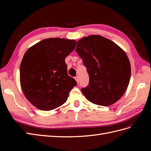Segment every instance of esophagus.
I'll return each instance as SVG.
<instances>
[{"label": "esophagus", "mask_w": 151, "mask_h": 151, "mask_svg": "<svg viewBox=\"0 0 151 151\" xmlns=\"http://www.w3.org/2000/svg\"><path fill=\"white\" fill-rule=\"evenodd\" d=\"M75 80L76 81V82L77 83H79V77H77V76H76V77H75Z\"/></svg>", "instance_id": "obj_1"}]
</instances>
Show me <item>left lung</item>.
I'll list each match as a JSON object with an SVG mask.
<instances>
[{"mask_svg": "<svg viewBox=\"0 0 151 151\" xmlns=\"http://www.w3.org/2000/svg\"><path fill=\"white\" fill-rule=\"evenodd\" d=\"M76 51L89 76L88 86L81 89L87 99L104 106L119 100L131 76L129 59L123 49L102 36L90 35L77 42Z\"/></svg>", "mask_w": 151, "mask_h": 151, "instance_id": "8db88e82", "label": "left lung"}]
</instances>
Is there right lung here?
Segmentation results:
<instances>
[{
	"label": "right lung",
	"mask_w": 151,
	"mask_h": 151,
	"mask_svg": "<svg viewBox=\"0 0 151 151\" xmlns=\"http://www.w3.org/2000/svg\"><path fill=\"white\" fill-rule=\"evenodd\" d=\"M74 40L47 38L30 47L20 65V83L25 97L41 110L64 104L76 86L68 76L65 59L74 50Z\"/></svg>",
	"instance_id": "right-lung-1"
}]
</instances>
